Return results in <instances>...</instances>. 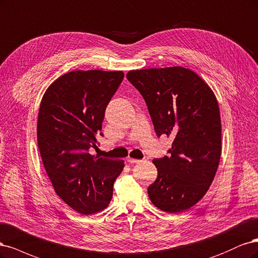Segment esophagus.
<instances>
[{
    "instance_id": "esophagus-1",
    "label": "esophagus",
    "mask_w": 258,
    "mask_h": 258,
    "mask_svg": "<svg viewBox=\"0 0 258 258\" xmlns=\"http://www.w3.org/2000/svg\"><path fill=\"white\" fill-rule=\"evenodd\" d=\"M127 162H128L130 164H137V163H139L140 161H139V160H136V159H132V157H128Z\"/></svg>"
}]
</instances>
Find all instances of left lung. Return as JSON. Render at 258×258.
Instances as JSON below:
<instances>
[{"instance_id":"obj_1","label":"left lung","mask_w":258,"mask_h":258,"mask_svg":"<svg viewBox=\"0 0 258 258\" xmlns=\"http://www.w3.org/2000/svg\"><path fill=\"white\" fill-rule=\"evenodd\" d=\"M127 80L145 98L157 136H172L170 155L156 159L157 178L148 187L152 204L183 212L209 189L222 152V124L212 89L188 69L130 71Z\"/></svg>"}]
</instances>
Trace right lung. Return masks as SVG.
Returning a JSON list of instances; mask_svg holds the SVG:
<instances>
[{
    "instance_id": "obj_1",
    "label": "right lung",
    "mask_w": 258,
    "mask_h": 258,
    "mask_svg": "<svg viewBox=\"0 0 258 258\" xmlns=\"http://www.w3.org/2000/svg\"><path fill=\"white\" fill-rule=\"evenodd\" d=\"M122 71H73L48 87L37 118V144L55 193L84 215L104 210L123 160L88 152L96 147L105 109L123 80ZM102 135V133H101Z\"/></svg>"
}]
</instances>
